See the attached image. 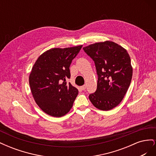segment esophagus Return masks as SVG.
<instances>
[{"label": "esophagus", "mask_w": 156, "mask_h": 156, "mask_svg": "<svg viewBox=\"0 0 156 156\" xmlns=\"http://www.w3.org/2000/svg\"><path fill=\"white\" fill-rule=\"evenodd\" d=\"M81 90H84L86 89V85H85V84H84V85L81 86Z\"/></svg>", "instance_id": "34e87169"}]
</instances>
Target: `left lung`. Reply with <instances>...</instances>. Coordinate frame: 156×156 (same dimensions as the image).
<instances>
[{
  "label": "left lung",
  "mask_w": 156,
  "mask_h": 156,
  "mask_svg": "<svg viewBox=\"0 0 156 156\" xmlns=\"http://www.w3.org/2000/svg\"><path fill=\"white\" fill-rule=\"evenodd\" d=\"M95 63L97 89L89 95L93 105L109 111L123 100L133 74L130 56L122 46L113 41L99 42L83 48Z\"/></svg>",
  "instance_id": "obj_1"
}]
</instances>
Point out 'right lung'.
<instances>
[{"mask_svg":"<svg viewBox=\"0 0 156 156\" xmlns=\"http://www.w3.org/2000/svg\"><path fill=\"white\" fill-rule=\"evenodd\" d=\"M83 45L53 48L36 61L29 75V84L37 105L46 114L61 117L70 111L78 90L70 83L69 66Z\"/></svg>","mask_w":156,"mask_h":156,"instance_id":"right-lung-1","label":"right lung"}]
</instances>
